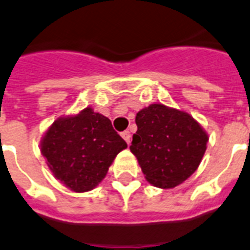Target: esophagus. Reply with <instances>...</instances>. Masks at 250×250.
<instances>
[{
  "label": "esophagus",
  "mask_w": 250,
  "mask_h": 250,
  "mask_svg": "<svg viewBox=\"0 0 250 250\" xmlns=\"http://www.w3.org/2000/svg\"><path fill=\"white\" fill-rule=\"evenodd\" d=\"M121 136H123L124 140H125L127 144H130V142H131V134H130V131H124V133H121Z\"/></svg>",
  "instance_id": "esophagus-1"
}]
</instances>
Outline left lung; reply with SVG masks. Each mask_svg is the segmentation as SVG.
I'll return each instance as SVG.
<instances>
[{
    "mask_svg": "<svg viewBox=\"0 0 250 250\" xmlns=\"http://www.w3.org/2000/svg\"><path fill=\"white\" fill-rule=\"evenodd\" d=\"M135 123L130 150L153 186L173 188L197 169L208 138L187 112L154 104L139 111Z\"/></svg>",
    "mask_w": 250,
    "mask_h": 250,
    "instance_id": "obj_1",
    "label": "left lung"
}]
</instances>
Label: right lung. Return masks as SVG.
Masks as SVG:
<instances>
[{
	"instance_id": "obj_1",
	"label": "right lung",
	"mask_w": 250,
	"mask_h": 250,
	"mask_svg": "<svg viewBox=\"0 0 250 250\" xmlns=\"http://www.w3.org/2000/svg\"><path fill=\"white\" fill-rule=\"evenodd\" d=\"M127 144L107 117L91 107L61 117L42 140V154L57 180L74 192L95 188Z\"/></svg>"
}]
</instances>
